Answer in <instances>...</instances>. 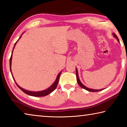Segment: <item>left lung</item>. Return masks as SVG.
Listing matches in <instances>:
<instances>
[{
  "instance_id": "1",
  "label": "left lung",
  "mask_w": 127,
  "mask_h": 127,
  "mask_svg": "<svg viewBox=\"0 0 127 127\" xmlns=\"http://www.w3.org/2000/svg\"><path fill=\"white\" fill-rule=\"evenodd\" d=\"M113 36H114V37L117 38V40H118V41L119 42V40L118 39V37H117V36L115 35V33H113ZM76 77H77V82H78V84L79 85V86L83 88V89H85L87 91H91V92H97V91H102V90H104V89H100V90H94V89H89V88L86 87L85 86V85H83L82 83H81V82L79 80V77H78V70H77V68H76Z\"/></svg>"
}]
</instances>
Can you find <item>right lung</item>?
I'll use <instances>...</instances> for the list:
<instances>
[{
  "label": "right lung",
  "instance_id": "right-lung-1",
  "mask_svg": "<svg viewBox=\"0 0 127 127\" xmlns=\"http://www.w3.org/2000/svg\"><path fill=\"white\" fill-rule=\"evenodd\" d=\"M23 34V33H22ZM21 37L19 38V39ZM17 41V42L15 43L14 44V48H13V49L15 47V45H16V43L17 42V41ZM13 49L12 50V55H11V57H10V61H9V64H10V72H11L12 73V71H11V64H12V54H13ZM62 73V71L59 73L58 74V75L57 77V78H56L55 81L53 83V85L51 86L50 87H49L48 89H47L46 90H44V91H37V92H34V91H27V90H25L22 89V87H21L20 86H19V85H18V84L16 83V82L15 81L14 79L13 78V76L12 75V77H13V78L14 81L15 82H16V85L17 86H18L20 89L22 90V91L25 92V93L27 95H29L30 96H35V97H41V96H46L48 95H49V94H50L54 90H55L56 88H57V86H58V82H59V77H60V76H61V74Z\"/></svg>",
  "mask_w": 127,
  "mask_h": 127
}]
</instances>
